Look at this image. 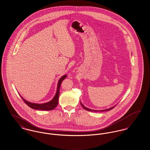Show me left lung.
I'll return each instance as SVG.
<instances>
[{
  "mask_svg": "<svg viewBox=\"0 0 150 150\" xmlns=\"http://www.w3.org/2000/svg\"><path fill=\"white\" fill-rule=\"evenodd\" d=\"M81 105H82V108H83L85 110H88V111H91V112H103V111H107V110H112L113 108H115V106H114V107H112V108H109V109H107V110H91V109H89V108H87V107H85L82 104V103L81 102Z\"/></svg>",
  "mask_w": 150,
  "mask_h": 150,
  "instance_id": "1",
  "label": "left lung"
}]
</instances>
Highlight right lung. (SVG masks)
Listing matches in <instances>:
<instances>
[{"mask_svg":"<svg viewBox=\"0 0 150 150\" xmlns=\"http://www.w3.org/2000/svg\"><path fill=\"white\" fill-rule=\"evenodd\" d=\"M67 77V75H64L61 79H59L58 84H57V88L55 96L53 98L52 100H51L49 102L43 103V104H36V103H33L29 102L26 100H25L24 98L21 97L22 99L23 100L25 103L28 105L29 107L33 108L34 110H54L58 104L59 102V96L60 95V88L61 86V84L64 79ZM21 96V95H20Z\"/></svg>","mask_w":150,"mask_h":150,"instance_id":"right-lung-1","label":"right lung"}]
</instances>
